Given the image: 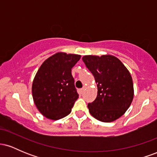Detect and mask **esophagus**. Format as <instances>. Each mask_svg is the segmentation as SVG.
<instances>
[{"label": "esophagus", "mask_w": 157, "mask_h": 157, "mask_svg": "<svg viewBox=\"0 0 157 157\" xmlns=\"http://www.w3.org/2000/svg\"><path fill=\"white\" fill-rule=\"evenodd\" d=\"M85 89H86V88L85 87H83L82 88V89H81L80 90V94H82L84 92V91H85Z\"/></svg>", "instance_id": "34e87169"}]
</instances>
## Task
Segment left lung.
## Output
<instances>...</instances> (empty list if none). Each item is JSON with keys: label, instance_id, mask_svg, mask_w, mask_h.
Listing matches in <instances>:
<instances>
[{"label": "left lung", "instance_id": "8db88e82", "mask_svg": "<svg viewBox=\"0 0 157 157\" xmlns=\"http://www.w3.org/2000/svg\"><path fill=\"white\" fill-rule=\"evenodd\" d=\"M82 61L92 73L97 86L96 99L88 104L90 113L101 122L117 120L125 113L134 98L130 72L118 58L110 55H86Z\"/></svg>", "mask_w": 157, "mask_h": 157}]
</instances>
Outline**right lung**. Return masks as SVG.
<instances>
[{
	"label": "right lung",
	"mask_w": 157,
	"mask_h": 157,
	"mask_svg": "<svg viewBox=\"0 0 157 157\" xmlns=\"http://www.w3.org/2000/svg\"><path fill=\"white\" fill-rule=\"evenodd\" d=\"M80 57L58 52L39 68L32 82V97L37 109L46 118L57 120L71 113L79 97L71 68Z\"/></svg>",
	"instance_id": "add662e5"
}]
</instances>
